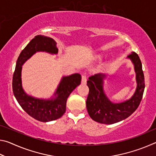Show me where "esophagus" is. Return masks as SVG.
Returning a JSON list of instances; mask_svg holds the SVG:
<instances>
[{
  "instance_id": "1",
  "label": "esophagus",
  "mask_w": 156,
  "mask_h": 156,
  "mask_svg": "<svg viewBox=\"0 0 156 156\" xmlns=\"http://www.w3.org/2000/svg\"><path fill=\"white\" fill-rule=\"evenodd\" d=\"M82 84H86L87 83V76L85 74L82 75V80H81Z\"/></svg>"
}]
</instances>
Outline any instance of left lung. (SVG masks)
<instances>
[{
    "label": "left lung",
    "mask_w": 156,
    "mask_h": 156,
    "mask_svg": "<svg viewBox=\"0 0 156 156\" xmlns=\"http://www.w3.org/2000/svg\"><path fill=\"white\" fill-rule=\"evenodd\" d=\"M135 66L138 86L131 98L122 103H112L107 98L102 89L105 74H96L89 77L87 80L89 94L86 105L89 116L92 120L102 124H113L126 119L138 109L143 96L144 77L141 60L136 52L128 56Z\"/></svg>",
    "instance_id": "1"
}]
</instances>
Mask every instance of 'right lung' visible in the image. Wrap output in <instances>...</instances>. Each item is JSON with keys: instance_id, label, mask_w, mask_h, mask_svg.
Returning <instances> with one entry per match:
<instances>
[{"instance_id": "add662e5", "label": "right lung", "mask_w": 156, "mask_h": 156, "mask_svg": "<svg viewBox=\"0 0 156 156\" xmlns=\"http://www.w3.org/2000/svg\"><path fill=\"white\" fill-rule=\"evenodd\" d=\"M56 42L49 37L38 35L34 37L18 58L13 75L12 89L16 99L23 109L41 122H49L58 119L66 111L67 98L76 87L80 84L81 76L79 73L64 77L57 89L58 96L55 99L43 100L29 96L25 93L21 84V69L26 60L36 51H43L57 54Z\"/></svg>"}]
</instances>
